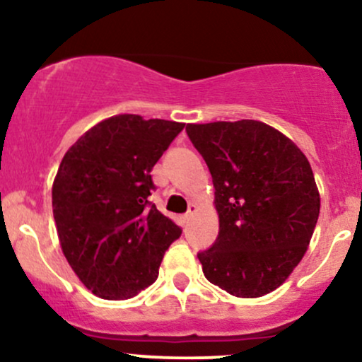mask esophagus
<instances>
[{
  "mask_svg": "<svg viewBox=\"0 0 362 362\" xmlns=\"http://www.w3.org/2000/svg\"><path fill=\"white\" fill-rule=\"evenodd\" d=\"M197 213V206L195 204H190L189 206V211H187V214L184 216V221L187 223V221H190V218H192V216Z\"/></svg>",
  "mask_w": 362,
  "mask_h": 362,
  "instance_id": "obj_1",
  "label": "esophagus"
}]
</instances>
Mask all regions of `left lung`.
Masks as SVG:
<instances>
[{
    "mask_svg": "<svg viewBox=\"0 0 362 362\" xmlns=\"http://www.w3.org/2000/svg\"><path fill=\"white\" fill-rule=\"evenodd\" d=\"M214 184L219 235L199 253L202 272L236 298H260L291 276L320 214L308 158L260 120L187 124Z\"/></svg>",
    "mask_w": 362,
    "mask_h": 362,
    "instance_id": "left-lung-1",
    "label": "left lung"
}]
</instances>
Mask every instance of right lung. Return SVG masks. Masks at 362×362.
I'll list each match as a JSON object with an SVG mask.
<instances>
[{
  "mask_svg": "<svg viewBox=\"0 0 362 362\" xmlns=\"http://www.w3.org/2000/svg\"><path fill=\"white\" fill-rule=\"evenodd\" d=\"M185 124L120 114L95 124L62 158L52 213L66 260L86 289L129 300L156 281L182 235L148 201L151 170Z\"/></svg>",
  "mask_w": 362,
  "mask_h": 362,
  "instance_id": "right-lung-1",
  "label": "right lung"
}]
</instances>
